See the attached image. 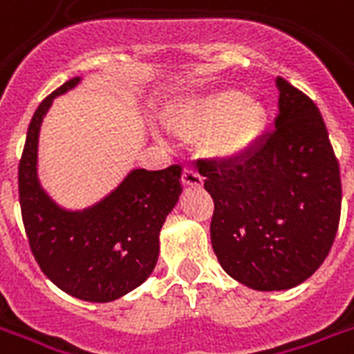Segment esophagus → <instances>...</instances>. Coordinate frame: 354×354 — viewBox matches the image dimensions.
<instances>
[{
    "instance_id": "34e87169",
    "label": "esophagus",
    "mask_w": 354,
    "mask_h": 354,
    "mask_svg": "<svg viewBox=\"0 0 354 354\" xmlns=\"http://www.w3.org/2000/svg\"><path fill=\"white\" fill-rule=\"evenodd\" d=\"M182 182L183 185H189V187H201L202 185V176L195 169H191V167H185L182 172Z\"/></svg>"
}]
</instances>
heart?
<instances>
[{
    "label": "heart",
    "instance_id": "obj_1",
    "mask_svg": "<svg viewBox=\"0 0 354 354\" xmlns=\"http://www.w3.org/2000/svg\"><path fill=\"white\" fill-rule=\"evenodd\" d=\"M267 109L256 96L237 88H215L182 100L169 115V126L183 139L204 138V150L225 161L245 158L266 129Z\"/></svg>",
    "mask_w": 354,
    "mask_h": 354
}]
</instances>
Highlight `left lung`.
<instances>
[{"label":"left lung","instance_id":"obj_1","mask_svg":"<svg viewBox=\"0 0 354 354\" xmlns=\"http://www.w3.org/2000/svg\"><path fill=\"white\" fill-rule=\"evenodd\" d=\"M274 129L236 161L198 159L212 195V247L232 279L290 290L319 269L338 232L342 180L317 105L277 77Z\"/></svg>","mask_w":354,"mask_h":354}]
</instances>
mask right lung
<instances>
[{
  "label": "right lung",
  "instance_id": "1",
  "mask_svg": "<svg viewBox=\"0 0 354 354\" xmlns=\"http://www.w3.org/2000/svg\"><path fill=\"white\" fill-rule=\"evenodd\" d=\"M80 81L61 85L31 118L18 165L21 219L35 260L53 284L81 301L109 303L152 274L159 232L182 195V167L133 169L98 204L77 212L51 201L37 174L40 126L53 100Z\"/></svg>",
  "mask_w": 354,
  "mask_h": 354
}]
</instances>
